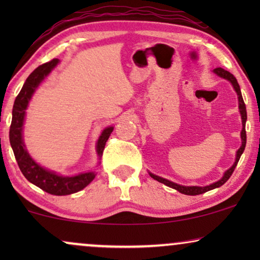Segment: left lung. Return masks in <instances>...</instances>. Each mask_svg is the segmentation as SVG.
<instances>
[{"label": "left lung", "instance_id": "1", "mask_svg": "<svg viewBox=\"0 0 260 260\" xmlns=\"http://www.w3.org/2000/svg\"><path fill=\"white\" fill-rule=\"evenodd\" d=\"M214 73L218 74L219 77L225 78V79L230 80L231 83H232V85H233L234 90H236V92L238 93V99H239V110H240V113H241V119H243V130H241V141H243V142H241V147L239 148V150L237 151V158H236V162H234V165L231 167L229 170H227V172L225 173V175L222 176L221 180H219L218 182H214V183L209 184V186H206V187H197V186L186 187V186H180V184L174 183V182H172V181H168V180L163 179V177L156 176V175H154V174L150 173V176L154 180L158 181V182H161V183H165L166 186L173 188V189L179 190L180 193L186 194V195H199V194L206 193V191H208V190L214 189V188L221 187L222 184L225 183L226 181L230 179L231 175H232V174H233L234 169H236V167L238 165V162H239L240 156H241V154H243L244 150H245V145H246V130H245V124H246L247 113H246V105H245L243 95H241V91H240L239 84H238L236 77H234L232 73H230L229 71H225L223 69H221V67H218V69H215L214 70Z\"/></svg>", "mask_w": 260, "mask_h": 260}]
</instances>
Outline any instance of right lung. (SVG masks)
Listing matches in <instances>:
<instances>
[{
    "mask_svg": "<svg viewBox=\"0 0 260 260\" xmlns=\"http://www.w3.org/2000/svg\"><path fill=\"white\" fill-rule=\"evenodd\" d=\"M58 62V59H53L51 61L42 63V65L37 67L27 78L26 83L23 84L20 93L17 94L15 102H14L13 118L9 129V141L19 168L22 172L23 176L29 182L52 195H70L84 189L94 179V173H85L77 176L65 177L56 175L55 173L48 172V170L44 169L31 159L26 150L22 140V125L28 103H29L31 95L34 93L35 88L44 80V78L54 69ZM112 130V126L106 127L102 133L101 137H99L97 142V152L99 156H102L106 141L109 140Z\"/></svg>",
    "mask_w": 260,
    "mask_h": 260,
    "instance_id": "1",
    "label": "right lung"
}]
</instances>
